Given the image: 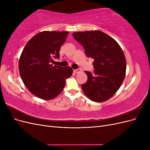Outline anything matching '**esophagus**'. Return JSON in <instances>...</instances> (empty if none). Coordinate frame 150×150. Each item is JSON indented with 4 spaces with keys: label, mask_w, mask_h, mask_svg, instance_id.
<instances>
[{
    "label": "esophagus",
    "mask_w": 150,
    "mask_h": 150,
    "mask_svg": "<svg viewBox=\"0 0 150 150\" xmlns=\"http://www.w3.org/2000/svg\"><path fill=\"white\" fill-rule=\"evenodd\" d=\"M81 69H73V72H75V73H78V72H80Z\"/></svg>",
    "instance_id": "esophagus-1"
}]
</instances>
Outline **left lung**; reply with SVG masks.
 Returning <instances> with one entry per match:
<instances>
[{
	"instance_id": "obj_1",
	"label": "left lung",
	"mask_w": 150,
	"mask_h": 150,
	"mask_svg": "<svg viewBox=\"0 0 150 150\" xmlns=\"http://www.w3.org/2000/svg\"><path fill=\"white\" fill-rule=\"evenodd\" d=\"M72 36L83 46L88 57L94 59V72L85 71L88 81L81 85L91 100L103 102L111 98L123 82L126 61L116 40L99 30L77 32Z\"/></svg>"
}]
</instances>
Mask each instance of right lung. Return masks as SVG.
Here are the masks:
<instances>
[{"instance_id":"1","label":"right lung","mask_w":150,"mask_h":150,"mask_svg":"<svg viewBox=\"0 0 150 150\" xmlns=\"http://www.w3.org/2000/svg\"><path fill=\"white\" fill-rule=\"evenodd\" d=\"M69 32L42 31L26 44L19 61V73L29 91L49 100L64 89L65 79L72 74L69 66L54 65L52 58L59 59V51Z\"/></svg>"}]
</instances>
